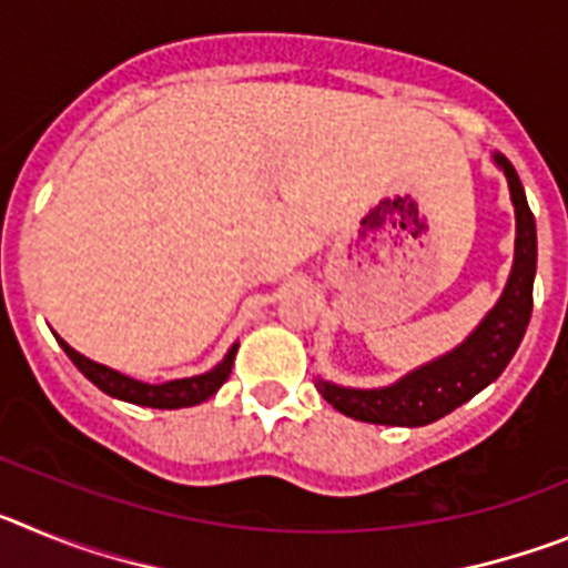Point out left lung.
<instances>
[{
    "mask_svg": "<svg viewBox=\"0 0 568 568\" xmlns=\"http://www.w3.org/2000/svg\"><path fill=\"white\" fill-rule=\"evenodd\" d=\"M491 162L504 170L511 207H515V261L498 304L455 349L438 355L429 364H420L395 384L358 389V386L315 378L324 400L346 418L384 426L433 424L475 398L491 381H498L511 355L518 353L531 318V284L538 273V227L526 202L524 184L509 159L504 153H491Z\"/></svg>",
    "mask_w": 568,
    "mask_h": 568,
    "instance_id": "obj_1",
    "label": "left lung"
}]
</instances>
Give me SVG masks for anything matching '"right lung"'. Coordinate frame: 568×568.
I'll return each mask as SVG.
<instances>
[{
    "label": "right lung",
    "mask_w": 568,
    "mask_h": 568,
    "mask_svg": "<svg viewBox=\"0 0 568 568\" xmlns=\"http://www.w3.org/2000/svg\"><path fill=\"white\" fill-rule=\"evenodd\" d=\"M59 346H62L68 358L79 366V373L84 375L88 381L108 393L110 398L128 400V404L135 406H153V409H182V406H195L207 400L210 395H215L222 389L224 381L230 378V369H233L235 353H239V344H233L227 349L219 364L210 369V373L193 375V378H175V381H164V384H144V381H135L130 375L119 373V369H110V366L99 364V361H90L88 355L77 353L68 341H62L57 335Z\"/></svg>",
    "instance_id": "add662e5"
}]
</instances>
